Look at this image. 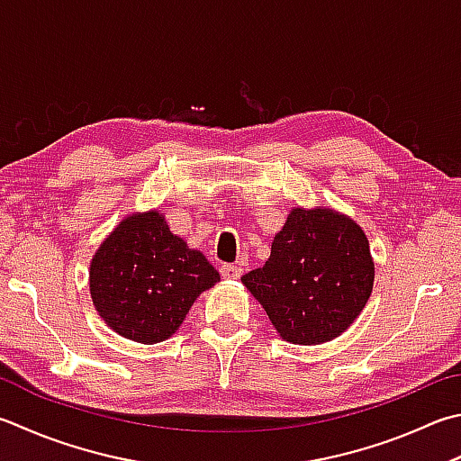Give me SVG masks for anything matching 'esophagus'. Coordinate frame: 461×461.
<instances>
[{
  "label": "esophagus",
  "instance_id": "34e87169",
  "mask_svg": "<svg viewBox=\"0 0 461 461\" xmlns=\"http://www.w3.org/2000/svg\"><path fill=\"white\" fill-rule=\"evenodd\" d=\"M221 275L224 276V279H239V276L242 275V268L239 265H222Z\"/></svg>",
  "mask_w": 461,
  "mask_h": 461
}]
</instances>
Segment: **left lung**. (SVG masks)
<instances>
[{"instance_id": "obj_1", "label": "left lung", "mask_w": 461, "mask_h": 461, "mask_svg": "<svg viewBox=\"0 0 461 461\" xmlns=\"http://www.w3.org/2000/svg\"><path fill=\"white\" fill-rule=\"evenodd\" d=\"M366 232L329 208H293L265 267L240 276L285 341L319 345L349 327L373 289Z\"/></svg>"}]
</instances>
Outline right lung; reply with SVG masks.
I'll list each match as a JSON object with an SVG mask.
<instances>
[{"mask_svg": "<svg viewBox=\"0 0 461 461\" xmlns=\"http://www.w3.org/2000/svg\"><path fill=\"white\" fill-rule=\"evenodd\" d=\"M219 281L201 250L172 234L158 211L124 219L90 265L95 311L118 335L146 345L175 333L198 294Z\"/></svg>", "mask_w": 461, "mask_h": 461, "instance_id": "add662e5", "label": "right lung"}]
</instances>
